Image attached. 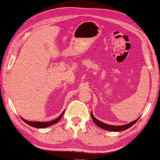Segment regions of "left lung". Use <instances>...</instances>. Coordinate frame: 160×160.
Returning a JSON list of instances; mask_svg holds the SVG:
<instances>
[{
  "label": "left lung",
  "mask_w": 160,
  "mask_h": 160,
  "mask_svg": "<svg viewBox=\"0 0 160 160\" xmlns=\"http://www.w3.org/2000/svg\"><path fill=\"white\" fill-rule=\"evenodd\" d=\"M91 116H92V118L93 120V121L94 122V123H95L97 126H98L99 127H100V128L105 129V130H107V131H124V130H126V129H128L131 127L133 125H134L136 123V122H137V120L139 119V118H137L136 120H134V121L130 122V123L128 124H126V125H123V126H110V125H108V124H106L105 122H102L101 121H99L97 119H96L94 117L93 114H92V112H91Z\"/></svg>",
  "instance_id": "8db88e82"
}]
</instances>
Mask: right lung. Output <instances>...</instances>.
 <instances>
[{
    "instance_id": "add662e5",
    "label": "right lung",
    "mask_w": 160,
    "mask_h": 160,
    "mask_svg": "<svg viewBox=\"0 0 160 160\" xmlns=\"http://www.w3.org/2000/svg\"><path fill=\"white\" fill-rule=\"evenodd\" d=\"M64 112L62 113V114L60 115V116L58 118H57L56 119L53 120H52V121H50V122H33V121H28V120H24V118L22 119L23 120V121H24L25 122H26L27 124H28L29 126H32V127H34V128H46V127H48V126H52V125L56 123V122H58L60 120H61V118H62V116H63Z\"/></svg>"
}]
</instances>
